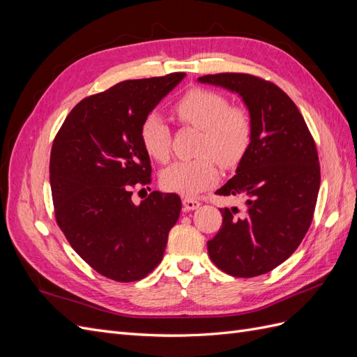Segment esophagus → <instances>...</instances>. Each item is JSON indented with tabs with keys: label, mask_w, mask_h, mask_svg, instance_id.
<instances>
[{
	"label": "esophagus",
	"mask_w": 357,
	"mask_h": 357,
	"mask_svg": "<svg viewBox=\"0 0 357 357\" xmlns=\"http://www.w3.org/2000/svg\"><path fill=\"white\" fill-rule=\"evenodd\" d=\"M199 205H201V202L195 198H183V207H185V211L197 210Z\"/></svg>",
	"instance_id": "esophagus-1"
}]
</instances>
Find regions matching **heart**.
Returning <instances> with one entry per match:
<instances>
[{"label": "heart", "mask_w": 357, "mask_h": 357, "mask_svg": "<svg viewBox=\"0 0 357 357\" xmlns=\"http://www.w3.org/2000/svg\"><path fill=\"white\" fill-rule=\"evenodd\" d=\"M183 126L201 129L195 159L177 160L160 176L162 188L180 195H197L213 186L219 178L215 160L223 168H234L241 162L252 144L253 123L244 107L231 105L220 92L192 88L172 107ZM139 139L147 155L165 164L171 156L172 134L168 123L158 113L149 114L139 128Z\"/></svg>", "instance_id": "b5f03b06"}]
</instances>
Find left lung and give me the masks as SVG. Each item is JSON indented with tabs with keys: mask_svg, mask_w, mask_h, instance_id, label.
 Here are the masks:
<instances>
[{
	"mask_svg": "<svg viewBox=\"0 0 357 357\" xmlns=\"http://www.w3.org/2000/svg\"><path fill=\"white\" fill-rule=\"evenodd\" d=\"M236 92L250 112L253 138L236 174L215 195L238 197L244 208H222L207 243L213 264L232 277L273 271L291 256L312 222L320 189L316 142L295 102L273 82L245 73L199 77Z\"/></svg>",
	"mask_w": 357,
	"mask_h": 357,
	"instance_id": "1",
	"label": "left lung"
}]
</instances>
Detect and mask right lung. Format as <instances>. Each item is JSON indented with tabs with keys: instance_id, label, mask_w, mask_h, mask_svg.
<instances>
[{
	"instance_id": "right-lung-1",
	"label": "right lung",
	"mask_w": 357,
	"mask_h": 357,
	"mask_svg": "<svg viewBox=\"0 0 357 357\" xmlns=\"http://www.w3.org/2000/svg\"><path fill=\"white\" fill-rule=\"evenodd\" d=\"M125 80L83 98L70 112L50 152L55 219L70 245L96 273L129 283L160 264L181 201L153 190L135 205V186L152 183L139 128L185 77Z\"/></svg>"
}]
</instances>
